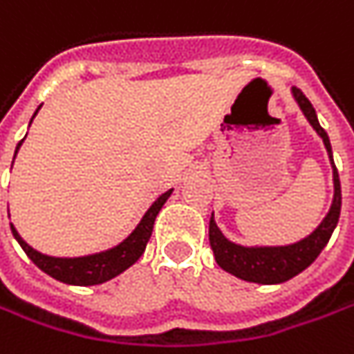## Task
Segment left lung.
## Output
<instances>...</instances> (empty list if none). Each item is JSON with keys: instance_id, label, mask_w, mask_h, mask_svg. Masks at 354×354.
<instances>
[{"instance_id": "left-lung-1", "label": "left lung", "mask_w": 354, "mask_h": 354, "mask_svg": "<svg viewBox=\"0 0 354 354\" xmlns=\"http://www.w3.org/2000/svg\"><path fill=\"white\" fill-rule=\"evenodd\" d=\"M291 93L297 105L301 107L303 115L307 117L310 127L323 139L330 167H333L335 193H333V203H330V209L325 215V219L319 223V227L305 239L291 243V245H274V247H269V245L245 247V245L233 243L231 239L223 235L213 215L209 221V243H211L217 265L227 273L235 274L249 283H259V285H279V283L292 279L301 271H305L327 247L328 239L333 235V231L339 223V215H341V181H339L335 161H333V149H330L327 131L321 127L317 113H315V107L310 105L309 99L305 97V93L297 87H291Z\"/></svg>"}]
</instances>
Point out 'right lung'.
I'll use <instances>...</instances> for the list:
<instances>
[{"label":"right lung","instance_id":"1","mask_svg":"<svg viewBox=\"0 0 354 354\" xmlns=\"http://www.w3.org/2000/svg\"><path fill=\"white\" fill-rule=\"evenodd\" d=\"M41 109V105L35 109L33 117L37 115V111ZM31 117V121H33ZM29 121V125H31ZM24 139L19 141V145L15 147V155L21 147ZM15 159V157H13ZM13 167V163H11ZM173 189H169L165 193H161L151 207L145 211V215L141 217V221L137 223V227L133 229L127 237L123 239L121 243H117L115 247L99 251V253H91V255L83 257H51L39 253L37 249H33L31 245H27L26 241L21 239V235L17 233V229L11 223V233L13 237L17 239V243L21 245V249L26 251V255L49 277L62 281L65 285H77V287H91V285H101L107 283L111 279H115L117 274H121L123 271H127L131 265H135L141 255L145 253L147 241H149L151 233H153V225L155 219L161 211V207L167 203V199L171 197Z\"/></svg>","mask_w":354,"mask_h":354}]
</instances>
